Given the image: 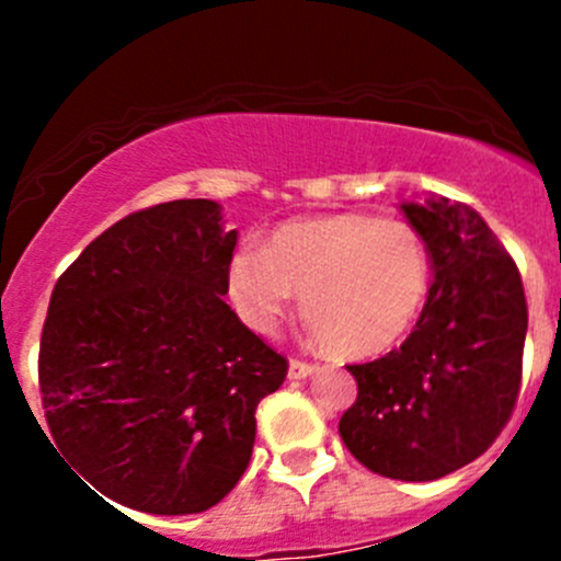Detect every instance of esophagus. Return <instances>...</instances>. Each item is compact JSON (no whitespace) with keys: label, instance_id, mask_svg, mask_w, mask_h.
I'll return each instance as SVG.
<instances>
[{"label":"esophagus","instance_id":"34e87169","mask_svg":"<svg viewBox=\"0 0 561 561\" xmlns=\"http://www.w3.org/2000/svg\"><path fill=\"white\" fill-rule=\"evenodd\" d=\"M317 366L312 360H301V358H290V369H287V375H290V380H301V377H309Z\"/></svg>","mask_w":561,"mask_h":561}]
</instances>
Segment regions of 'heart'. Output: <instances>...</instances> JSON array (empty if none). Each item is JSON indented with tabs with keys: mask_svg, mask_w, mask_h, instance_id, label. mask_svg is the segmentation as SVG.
I'll use <instances>...</instances> for the list:
<instances>
[{
	"mask_svg": "<svg viewBox=\"0 0 561 561\" xmlns=\"http://www.w3.org/2000/svg\"><path fill=\"white\" fill-rule=\"evenodd\" d=\"M432 282V252L401 219L344 211L285 222L265 247L230 260V296L249 325L276 331L301 293L317 339L339 355H377L412 328Z\"/></svg>",
	"mask_w": 561,
	"mask_h": 561,
	"instance_id": "b5f03b06",
	"label": "heart"
}]
</instances>
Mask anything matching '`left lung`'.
<instances>
[{"label": "left lung", "instance_id": "obj_1", "mask_svg": "<svg viewBox=\"0 0 561 561\" xmlns=\"http://www.w3.org/2000/svg\"><path fill=\"white\" fill-rule=\"evenodd\" d=\"M434 282L401 347L347 366L358 399L339 421L347 450L393 480H437L494 445L522 390L526 296L516 260L478 211L407 203Z\"/></svg>", "mask_w": 561, "mask_h": 561}]
</instances>
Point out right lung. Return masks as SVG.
<instances>
[{
	"label": "right lung",
	"mask_w": 561,
	"mask_h": 561,
	"mask_svg": "<svg viewBox=\"0 0 561 561\" xmlns=\"http://www.w3.org/2000/svg\"><path fill=\"white\" fill-rule=\"evenodd\" d=\"M214 201H171L100 233L50 293L39 396L56 448L113 502L203 513L236 489L254 410L287 358L222 301L236 230Z\"/></svg>",
	"instance_id": "1"
}]
</instances>
